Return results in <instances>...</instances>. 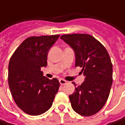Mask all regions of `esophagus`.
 <instances>
[{"label":"esophagus","instance_id":"obj_1","mask_svg":"<svg viewBox=\"0 0 125 125\" xmlns=\"http://www.w3.org/2000/svg\"><path fill=\"white\" fill-rule=\"evenodd\" d=\"M59 82H60V84H61V85H64V84H66V81L65 80H64L63 79H59Z\"/></svg>","mask_w":125,"mask_h":125}]
</instances>
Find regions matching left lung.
<instances>
[{
	"label": "left lung",
	"instance_id": "left-lung-1",
	"mask_svg": "<svg viewBox=\"0 0 125 125\" xmlns=\"http://www.w3.org/2000/svg\"><path fill=\"white\" fill-rule=\"evenodd\" d=\"M60 38L73 49L75 66L82 68V73L85 76L84 82L69 95L71 106L82 116H92L103 107L110 93L113 68L109 54L97 40L88 34L63 35Z\"/></svg>",
	"mask_w": 125,
	"mask_h": 125
}]
</instances>
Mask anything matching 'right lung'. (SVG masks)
Instances as JSON below:
<instances>
[{
	"instance_id": "add662e5",
	"label": "right lung",
	"mask_w": 125,
	"mask_h": 125,
	"mask_svg": "<svg viewBox=\"0 0 125 125\" xmlns=\"http://www.w3.org/2000/svg\"><path fill=\"white\" fill-rule=\"evenodd\" d=\"M60 35L32 36L26 38L16 49L9 64V85L12 97L25 113L37 116L48 111L60 83L43 76L41 71L47 65L49 49Z\"/></svg>"
}]
</instances>
